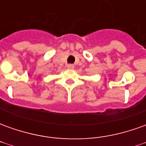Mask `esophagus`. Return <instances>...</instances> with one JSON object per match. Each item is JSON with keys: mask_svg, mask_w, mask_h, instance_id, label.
<instances>
[{"mask_svg": "<svg viewBox=\"0 0 146 146\" xmlns=\"http://www.w3.org/2000/svg\"><path fill=\"white\" fill-rule=\"evenodd\" d=\"M67 68H68L69 70H73V68H74V66H73V64H68V65H67Z\"/></svg>", "mask_w": 146, "mask_h": 146, "instance_id": "1", "label": "esophagus"}]
</instances>
